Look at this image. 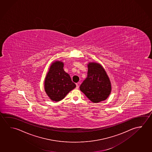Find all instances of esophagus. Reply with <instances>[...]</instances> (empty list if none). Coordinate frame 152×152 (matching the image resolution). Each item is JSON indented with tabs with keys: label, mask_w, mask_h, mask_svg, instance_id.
I'll list each match as a JSON object with an SVG mask.
<instances>
[{
	"label": "esophagus",
	"mask_w": 152,
	"mask_h": 152,
	"mask_svg": "<svg viewBox=\"0 0 152 152\" xmlns=\"http://www.w3.org/2000/svg\"><path fill=\"white\" fill-rule=\"evenodd\" d=\"M79 84H80V83H77V84H76V88H77V89H78V88H79Z\"/></svg>",
	"instance_id": "34e87169"
}]
</instances>
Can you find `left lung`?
I'll use <instances>...</instances> for the list:
<instances>
[{
	"instance_id": "obj_1",
	"label": "left lung",
	"mask_w": 152,
	"mask_h": 152,
	"mask_svg": "<svg viewBox=\"0 0 152 152\" xmlns=\"http://www.w3.org/2000/svg\"><path fill=\"white\" fill-rule=\"evenodd\" d=\"M88 76L80 86V90L94 103L105 100L111 92L109 77L101 64L90 62Z\"/></svg>"
}]
</instances>
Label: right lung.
Listing matches in <instances>:
<instances>
[{
  "instance_id": "add662e5",
  "label": "right lung",
  "mask_w": 152,
  "mask_h": 152,
  "mask_svg": "<svg viewBox=\"0 0 152 152\" xmlns=\"http://www.w3.org/2000/svg\"><path fill=\"white\" fill-rule=\"evenodd\" d=\"M64 65L61 61L53 62L45 77V91L52 101L61 100L70 91L76 88L69 75L64 72Z\"/></svg>"
}]
</instances>
